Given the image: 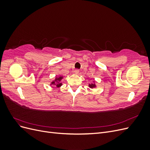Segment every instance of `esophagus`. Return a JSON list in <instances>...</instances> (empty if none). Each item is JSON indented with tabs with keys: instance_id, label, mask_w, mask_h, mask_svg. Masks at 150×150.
<instances>
[{
	"instance_id": "34e87169",
	"label": "esophagus",
	"mask_w": 150,
	"mask_h": 150,
	"mask_svg": "<svg viewBox=\"0 0 150 150\" xmlns=\"http://www.w3.org/2000/svg\"><path fill=\"white\" fill-rule=\"evenodd\" d=\"M79 72V69H76V70L74 71V73H75L76 74H78Z\"/></svg>"
}]
</instances>
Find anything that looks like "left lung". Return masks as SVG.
<instances>
[{
    "instance_id": "8db88e82",
    "label": "left lung",
    "mask_w": 150,
    "mask_h": 150,
    "mask_svg": "<svg viewBox=\"0 0 150 150\" xmlns=\"http://www.w3.org/2000/svg\"><path fill=\"white\" fill-rule=\"evenodd\" d=\"M88 86H89V88H91V89H93V88H95L97 87L96 85V83H95V81H93V83L89 84Z\"/></svg>"
}]
</instances>
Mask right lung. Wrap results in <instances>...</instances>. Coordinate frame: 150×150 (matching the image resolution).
Listing matches in <instances>:
<instances>
[{
  "mask_svg": "<svg viewBox=\"0 0 150 150\" xmlns=\"http://www.w3.org/2000/svg\"><path fill=\"white\" fill-rule=\"evenodd\" d=\"M63 79V76H56V78H54L53 81H51V83H50V85H53L56 86V87L59 88L62 85V80Z\"/></svg>",
  "mask_w": 150,
  "mask_h": 150,
  "instance_id": "right-lung-1",
  "label": "right lung"
}]
</instances>
